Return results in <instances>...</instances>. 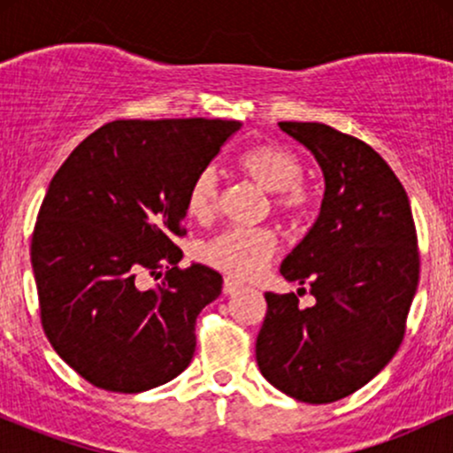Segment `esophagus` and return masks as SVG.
<instances>
[{
    "label": "esophagus",
    "instance_id": "34e87169",
    "mask_svg": "<svg viewBox=\"0 0 453 453\" xmlns=\"http://www.w3.org/2000/svg\"><path fill=\"white\" fill-rule=\"evenodd\" d=\"M238 289H242V283H241V280L230 279V277H227L226 280H223V294H226V296L236 294Z\"/></svg>",
    "mask_w": 453,
    "mask_h": 453
}]
</instances>
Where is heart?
I'll use <instances>...</instances> for the list:
<instances>
[{"label":"heart","mask_w":453,"mask_h":453,"mask_svg":"<svg viewBox=\"0 0 453 453\" xmlns=\"http://www.w3.org/2000/svg\"><path fill=\"white\" fill-rule=\"evenodd\" d=\"M249 179L268 194H274V206L283 212H304L311 194L300 183L303 164L292 150L277 144H257L241 153L236 161ZM217 202V176L211 168L202 170L187 189L185 206L194 219L212 215ZM277 251V236L266 227H232L204 247V259L211 266L238 279H251L268 266Z\"/></svg>","instance_id":"b5f03b06"}]
</instances>
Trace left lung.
Listing matches in <instances>:
<instances>
[{"instance_id":"1","label":"left lung","mask_w":453,"mask_h":453,"mask_svg":"<svg viewBox=\"0 0 453 453\" xmlns=\"http://www.w3.org/2000/svg\"><path fill=\"white\" fill-rule=\"evenodd\" d=\"M279 127L324 174L319 215L280 264L315 304L266 292L256 357L280 392L326 404L366 386L398 351L419 280L418 238L407 191L375 149L324 123Z\"/></svg>"}]
</instances>
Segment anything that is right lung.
<instances>
[{"mask_svg": "<svg viewBox=\"0 0 453 453\" xmlns=\"http://www.w3.org/2000/svg\"><path fill=\"white\" fill-rule=\"evenodd\" d=\"M241 121H112L72 150L31 238L42 327L82 379L138 394L173 381L196 351V317L219 298L217 270H180L185 197ZM169 268L157 290L137 277ZM161 274V273H159Z\"/></svg>", "mask_w": 453, "mask_h": 453, "instance_id": "1", "label": "right lung"}]
</instances>
